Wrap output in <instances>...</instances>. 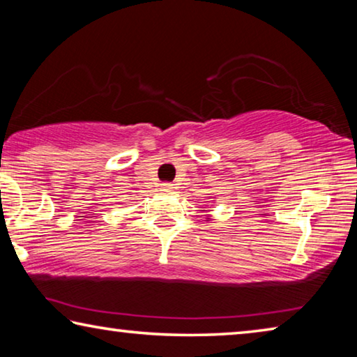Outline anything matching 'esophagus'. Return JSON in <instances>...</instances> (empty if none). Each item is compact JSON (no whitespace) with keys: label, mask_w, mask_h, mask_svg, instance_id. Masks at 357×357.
<instances>
[{"label":"esophagus","mask_w":357,"mask_h":357,"mask_svg":"<svg viewBox=\"0 0 357 357\" xmlns=\"http://www.w3.org/2000/svg\"><path fill=\"white\" fill-rule=\"evenodd\" d=\"M160 187H162V190H164V192H170V190L173 189V185H172V184H168V183H165V184H162Z\"/></svg>","instance_id":"34e87169"}]
</instances>
